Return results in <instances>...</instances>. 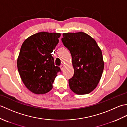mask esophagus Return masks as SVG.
Here are the masks:
<instances>
[{"instance_id":"esophagus-1","label":"esophagus","mask_w":127,"mask_h":127,"mask_svg":"<svg viewBox=\"0 0 127 127\" xmlns=\"http://www.w3.org/2000/svg\"><path fill=\"white\" fill-rule=\"evenodd\" d=\"M64 66H65V65H64V64H61V65L60 66V68H61V69L62 70H63Z\"/></svg>"}]
</instances>
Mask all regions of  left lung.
Wrapping results in <instances>:
<instances>
[{
	"label": "left lung",
	"instance_id": "obj_1",
	"mask_svg": "<svg viewBox=\"0 0 127 127\" xmlns=\"http://www.w3.org/2000/svg\"><path fill=\"white\" fill-rule=\"evenodd\" d=\"M62 41L72 57L74 74L69 79L75 93H91L98 85L104 70L101 51L96 41L83 32L63 33Z\"/></svg>",
	"mask_w": 127,
	"mask_h": 127
}]
</instances>
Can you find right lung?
Listing matches in <instances>:
<instances>
[{
	"label": "right lung",
	"instance_id": "1",
	"mask_svg": "<svg viewBox=\"0 0 127 127\" xmlns=\"http://www.w3.org/2000/svg\"><path fill=\"white\" fill-rule=\"evenodd\" d=\"M60 33L42 32L28 37L21 46L17 59L18 71L26 87L35 94L48 92L61 70L55 65L53 50Z\"/></svg>",
	"mask_w": 127,
	"mask_h": 127
}]
</instances>
